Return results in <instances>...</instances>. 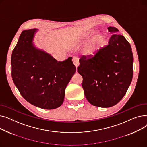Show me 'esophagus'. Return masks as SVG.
<instances>
[{"label":"esophagus","mask_w":147,"mask_h":147,"mask_svg":"<svg viewBox=\"0 0 147 147\" xmlns=\"http://www.w3.org/2000/svg\"><path fill=\"white\" fill-rule=\"evenodd\" d=\"M73 63L74 64V65H75V67H76V68H78V67L79 65V59L78 58L76 57H73Z\"/></svg>","instance_id":"1"}]
</instances>
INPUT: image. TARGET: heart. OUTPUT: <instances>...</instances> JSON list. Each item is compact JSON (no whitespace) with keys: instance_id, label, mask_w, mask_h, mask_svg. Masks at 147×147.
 <instances>
[{"instance_id":"obj_1","label":"heart","mask_w":147,"mask_h":147,"mask_svg":"<svg viewBox=\"0 0 147 147\" xmlns=\"http://www.w3.org/2000/svg\"><path fill=\"white\" fill-rule=\"evenodd\" d=\"M89 33H86L82 37V40H84L89 37ZM96 51V42H92V43L88 45L84 50V55L86 57H90L93 55Z\"/></svg>"}]
</instances>
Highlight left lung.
Listing matches in <instances>:
<instances>
[{"mask_svg":"<svg viewBox=\"0 0 147 147\" xmlns=\"http://www.w3.org/2000/svg\"><path fill=\"white\" fill-rule=\"evenodd\" d=\"M113 34L108 45L90 58L79 60L78 73L82 88L92 105L107 108L117 104L126 94L133 77V53L130 43L115 27L107 28Z\"/></svg>","mask_w":147,"mask_h":147,"instance_id":"8db88e82","label":"left lung"}]
</instances>
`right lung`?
Segmentation results:
<instances>
[{"mask_svg": "<svg viewBox=\"0 0 147 147\" xmlns=\"http://www.w3.org/2000/svg\"><path fill=\"white\" fill-rule=\"evenodd\" d=\"M37 30L21 33L12 53V78L29 103L43 109H55L63 104L66 86L76 68L72 57L58 62L51 54L37 48L33 42Z\"/></svg>", "mask_w": 147, "mask_h": 147, "instance_id": "obj_1", "label": "right lung"}]
</instances>
